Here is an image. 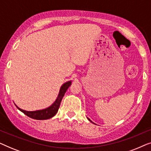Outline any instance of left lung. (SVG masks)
Instances as JSON below:
<instances>
[{
    "label": "left lung",
    "mask_w": 151,
    "mask_h": 151,
    "mask_svg": "<svg viewBox=\"0 0 151 151\" xmlns=\"http://www.w3.org/2000/svg\"><path fill=\"white\" fill-rule=\"evenodd\" d=\"M88 120H89V121H90V122H92V123H93V122H92V121H91V119H88Z\"/></svg>",
    "instance_id": "obj_1"
}]
</instances>
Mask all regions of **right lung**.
I'll return each instance as SVG.
<instances>
[{
    "label": "right lung",
    "instance_id": "right-lung-1",
    "mask_svg": "<svg viewBox=\"0 0 151 151\" xmlns=\"http://www.w3.org/2000/svg\"><path fill=\"white\" fill-rule=\"evenodd\" d=\"M71 81H68L65 83H64L60 89L59 94L58 96V98L50 106H49L48 108H46L45 109H42V110H38L35 111H27L22 110V109H20L19 107H18L16 105V106L19 109V110L27 115L28 117H31V118L35 119H39V120H42V119H47L54 116V115L58 113V109L60 105V102L63 99V96H65L66 91L68 89V88L71 86Z\"/></svg>",
    "mask_w": 151,
    "mask_h": 151
}]
</instances>
